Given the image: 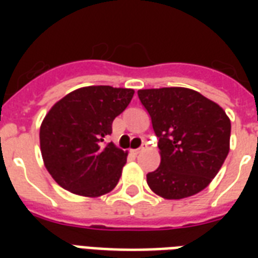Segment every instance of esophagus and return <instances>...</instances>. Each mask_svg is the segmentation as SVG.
<instances>
[{
	"label": "esophagus",
	"mask_w": 258,
	"mask_h": 258,
	"mask_svg": "<svg viewBox=\"0 0 258 258\" xmlns=\"http://www.w3.org/2000/svg\"><path fill=\"white\" fill-rule=\"evenodd\" d=\"M142 148H144V146H142ZM142 148H138V149H131V152H133L134 155H138V153H140V152L142 151Z\"/></svg>",
	"instance_id": "34e87169"
}]
</instances>
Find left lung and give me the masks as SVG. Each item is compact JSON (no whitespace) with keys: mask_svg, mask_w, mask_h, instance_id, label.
<instances>
[{"mask_svg":"<svg viewBox=\"0 0 258 258\" xmlns=\"http://www.w3.org/2000/svg\"><path fill=\"white\" fill-rule=\"evenodd\" d=\"M159 138L160 166L146 175L164 199H184L210 184L229 152L231 121L216 102L182 87L140 90Z\"/></svg>","mask_w":258,"mask_h":258,"instance_id":"1","label":"left lung"}]
</instances>
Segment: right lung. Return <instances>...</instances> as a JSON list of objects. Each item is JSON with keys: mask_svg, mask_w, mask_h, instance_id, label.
Returning <instances> with one entry per match:
<instances>
[{"mask_svg": "<svg viewBox=\"0 0 258 258\" xmlns=\"http://www.w3.org/2000/svg\"><path fill=\"white\" fill-rule=\"evenodd\" d=\"M134 90L91 85L70 92L47 113L40 146L48 173L63 189L96 198L117 185L127 152L105 138Z\"/></svg>", "mask_w": 258, "mask_h": 258, "instance_id": "right-lung-1", "label": "right lung"}]
</instances>
